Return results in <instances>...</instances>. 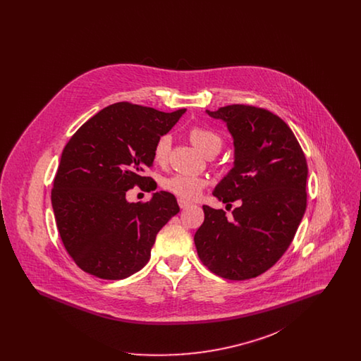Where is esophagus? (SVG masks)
Here are the masks:
<instances>
[{"instance_id":"esophagus-1","label":"esophagus","mask_w":361,"mask_h":361,"mask_svg":"<svg viewBox=\"0 0 361 361\" xmlns=\"http://www.w3.org/2000/svg\"><path fill=\"white\" fill-rule=\"evenodd\" d=\"M178 206H180V208H187V207L190 206V203L184 200V199H178Z\"/></svg>"}]
</instances>
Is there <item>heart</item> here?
<instances>
[{"mask_svg":"<svg viewBox=\"0 0 361 361\" xmlns=\"http://www.w3.org/2000/svg\"><path fill=\"white\" fill-rule=\"evenodd\" d=\"M189 139L207 157H209V155L215 157L221 152L222 145H224V139L218 133H215L207 127H199V126L192 127L189 130ZM169 150H171V137L161 135L157 139L154 150H153L155 162H158V164L166 162ZM206 178L199 177V176L181 174V173L173 174L162 181L164 188L184 200L197 199L202 195L203 189L206 188Z\"/></svg>","mask_w":361,"mask_h":361,"instance_id":"obj_1","label":"heart"}]
</instances>
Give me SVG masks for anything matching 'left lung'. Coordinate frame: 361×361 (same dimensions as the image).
<instances>
[{"mask_svg": "<svg viewBox=\"0 0 361 361\" xmlns=\"http://www.w3.org/2000/svg\"><path fill=\"white\" fill-rule=\"evenodd\" d=\"M224 121L234 143V166L212 195L233 218L203 206L195 234L202 262L215 275L246 280L274 267L291 245L307 204V162L291 128L272 112L252 105L206 111ZM231 206V204H230Z\"/></svg>", "mask_w": 361, "mask_h": 361, "instance_id": "8db88e82", "label": "left lung"}]
</instances>
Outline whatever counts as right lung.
<instances>
[{
    "mask_svg": "<svg viewBox=\"0 0 361 361\" xmlns=\"http://www.w3.org/2000/svg\"><path fill=\"white\" fill-rule=\"evenodd\" d=\"M116 103L84 123L65 146L54 178L51 203L62 242L86 274L121 280L149 261L158 231L178 214L174 195L159 190L147 203L126 192L154 180L155 142L185 114Z\"/></svg>",
    "mask_w": 361,
    "mask_h": 361,
    "instance_id": "1",
    "label": "right lung"
}]
</instances>
